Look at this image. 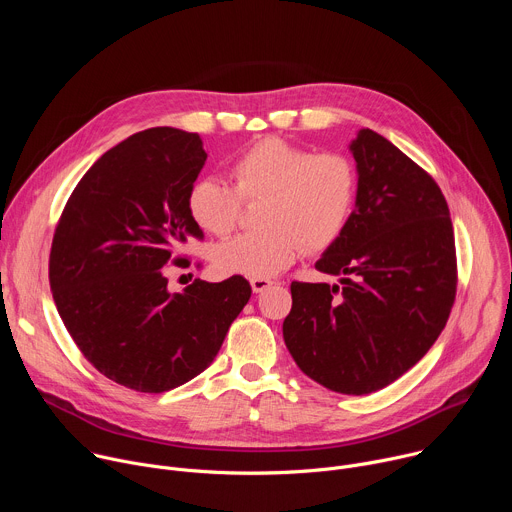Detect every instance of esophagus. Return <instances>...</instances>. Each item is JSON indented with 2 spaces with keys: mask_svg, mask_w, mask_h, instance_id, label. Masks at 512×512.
<instances>
[{
  "mask_svg": "<svg viewBox=\"0 0 512 512\" xmlns=\"http://www.w3.org/2000/svg\"><path fill=\"white\" fill-rule=\"evenodd\" d=\"M273 283H275V281H271V279H267V277H253V279H251V287H253L255 294H261V291L269 289Z\"/></svg>",
  "mask_w": 512,
  "mask_h": 512,
  "instance_id": "1",
  "label": "esophagus"
}]
</instances>
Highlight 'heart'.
Listing matches in <instances>:
<instances>
[{"instance_id":"b5f03b06","label":"heart","mask_w":512,"mask_h":512,"mask_svg":"<svg viewBox=\"0 0 512 512\" xmlns=\"http://www.w3.org/2000/svg\"><path fill=\"white\" fill-rule=\"evenodd\" d=\"M231 176L233 186L214 176L200 178L186 196L194 223L214 237L235 231L243 202L263 198L257 212L263 229L210 251L221 273L275 275L306 251L330 249L350 223L358 174L344 154H316L294 141L263 137L233 160Z\"/></svg>"}]
</instances>
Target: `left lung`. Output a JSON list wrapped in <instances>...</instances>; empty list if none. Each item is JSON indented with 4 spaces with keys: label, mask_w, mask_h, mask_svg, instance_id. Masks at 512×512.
<instances>
[{
    "label": "left lung",
    "mask_w": 512,
    "mask_h": 512,
    "mask_svg": "<svg viewBox=\"0 0 512 512\" xmlns=\"http://www.w3.org/2000/svg\"><path fill=\"white\" fill-rule=\"evenodd\" d=\"M356 206L316 269L340 285L291 281L283 340L298 367L342 395L375 393L433 346L450 318L458 263L448 202L399 148L360 129Z\"/></svg>",
    "instance_id": "left-lung-1"
}]
</instances>
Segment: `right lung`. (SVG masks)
<instances>
[{
  "instance_id": "1",
  "label": "right lung",
  "mask_w": 512,
  "mask_h": 512,
  "mask_svg": "<svg viewBox=\"0 0 512 512\" xmlns=\"http://www.w3.org/2000/svg\"><path fill=\"white\" fill-rule=\"evenodd\" d=\"M206 152L198 133L152 127L105 152L72 190L54 231L48 279L83 356L107 379L164 393L200 375L251 298L243 275L168 289V263L202 229L186 196Z\"/></svg>"
}]
</instances>
